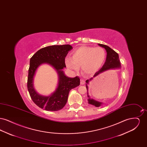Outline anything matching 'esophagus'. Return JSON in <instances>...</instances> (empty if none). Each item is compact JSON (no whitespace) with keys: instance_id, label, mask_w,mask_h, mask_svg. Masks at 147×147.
Instances as JSON below:
<instances>
[{"instance_id":"obj_1","label":"esophagus","mask_w":147,"mask_h":147,"mask_svg":"<svg viewBox=\"0 0 147 147\" xmlns=\"http://www.w3.org/2000/svg\"><path fill=\"white\" fill-rule=\"evenodd\" d=\"M85 80H84V79H80V84H82V85H83V84H85Z\"/></svg>"}]
</instances>
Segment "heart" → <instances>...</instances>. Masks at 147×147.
Here are the masks:
<instances>
[{
	"mask_svg": "<svg viewBox=\"0 0 147 147\" xmlns=\"http://www.w3.org/2000/svg\"><path fill=\"white\" fill-rule=\"evenodd\" d=\"M106 57V51L102 47L82 46L72 52L71 58H66L65 63L70 70L77 72L81 66L83 73L91 75L100 69Z\"/></svg>",
	"mask_w": 147,
	"mask_h": 147,
	"instance_id": "obj_1",
	"label": "heart"
}]
</instances>
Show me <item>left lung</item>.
<instances>
[{
    "label": "left lung",
    "mask_w": 147,
    "mask_h": 147,
    "mask_svg": "<svg viewBox=\"0 0 147 147\" xmlns=\"http://www.w3.org/2000/svg\"><path fill=\"white\" fill-rule=\"evenodd\" d=\"M98 45L102 48H104L106 53H107V56L106 58V62H105L104 64L102 67V68L97 71L93 77L89 79H88L86 80V88L87 89V96H88V102L89 104L94 105L95 107H100L101 105L103 104V102H100L96 101L93 98H91L90 96L89 95L88 93V85L89 84V83L92 80V79L97 77L100 74L103 73L104 71H106L110 69H120L121 68V63L119 59V56L117 53H116L114 50H113L112 49H111L110 47L102 45V44H100L98 43Z\"/></svg>",
    "instance_id": "8db88e82"
}]
</instances>
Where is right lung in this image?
Instances as JSON below:
<instances>
[{"mask_svg": "<svg viewBox=\"0 0 147 147\" xmlns=\"http://www.w3.org/2000/svg\"><path fill=\"white\" fill-rule=\"evenodd\" d=\"M73 49L69 45H53L42 48L31 58L28 69V89L31 99L36 105L46 111H56L61 110L65 105L71 89L80 85L78 77L70 78L65 75L63 69L65 68V58ZM47 63L55 69L59 77L55 90L49 96L38 94L33 86L34 77L36 70L42 64Z\"/></svg>", "mask_w": 147, "mask_h": 147, "instance_id": "1", "label": "right lung"}]
</instances>
